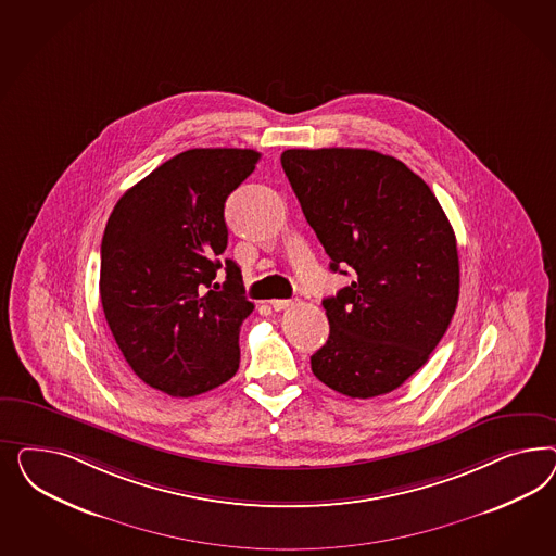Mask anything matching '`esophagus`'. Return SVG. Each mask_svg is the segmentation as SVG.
Segmentation results:
<instances>
[{"label":"esophagus","instance_id":"esophagus-1","mask_svg":"<svg viewBox=\"0 0 556 556\" xmlns=\"http://www.w3.org/2000/svg\"><path fill=\"white\" fill-rule=\"evenodd\" d=\"M293 305V300H273L270 302V307L275 309V312H281V309H287V307H291Z\"/></svg>","mask_w":556,"mask_h":556}]
</instances>
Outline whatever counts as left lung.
Wrapping results in <instances>:
<instances>
[{
	"label": "left lung",
	"mask_w": 556,
	"mask_h": 556,
	"mask_svg": "<svg viewBox=\"0 0 556 556\" xmlns=\"http://www.w3.org/2000/svg\"><path fill=\"white\" fill-rule=\"evenodd\" d=\"M281 165L330 270L349 275L321 305L330 337L312 354L324 386L349 397L400 388L428 361L458 302L453 226L402 161L367 149H289Z\"/></svg>",
	"instance_id": "1"
}]
</instances>
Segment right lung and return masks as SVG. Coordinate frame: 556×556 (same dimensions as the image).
I'll use <instances>...</instances> for the list:
<instances>
[{
	"instance_id": "add662e5",
	"label": "right lung",
	"mask_w": 556,
	"mask_h": 556,
	"mask_svg": "<svg viewBox=\"0 0 556 556\" xmlns=\"http://www.w3.org/2000/svg\"><path fill=\"white\" fill-rule=\"evenodd\" d=\"M251 149L181 152L119 198L101 238L103 314L126 363L154 389L191 397L235 377L254 309L226 258L224 205L258 163Z\"/></svg>"
}]
</instances>
